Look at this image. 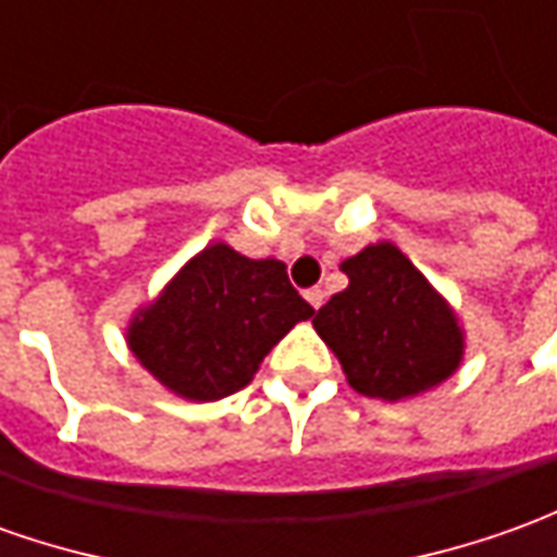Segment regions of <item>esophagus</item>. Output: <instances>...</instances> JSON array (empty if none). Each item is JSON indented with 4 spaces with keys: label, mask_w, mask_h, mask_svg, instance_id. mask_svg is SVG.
<instances>
[{
    "label": "esophagus",
    "mask_w": 557,
    "mask_h": 557,
    "mask_svg": "<svg viewBox=\"0 0 557 557\" xmlns=\"http://www.w3.org/2000/svg\"><path fill=\"white\" fill-rule=\"evenodd\" d=\"M305 298L310 301V308H323V301H326V293H323L320 286H313V289H308V293H305Z\"/></svg>",
    "instance_id": "1"
}]
</instances>
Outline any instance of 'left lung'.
<instances>
[{
  "label": "left lung",
  "instance_id": "1",
  "mask_svg": "<svg viewBox=\"0 0 557 557\" xmlns=\"http://www.w3.org/2000/svg\"><path fill=\"white\" fill-rule=\"evenodd\" d=\"M342 271L350 283L317 310L313 329L357 393L399 403L460 369L467 332L396 244H369L344 259Z\"/></svg>",
  "mask_w": 557,
  "mask_h": 557
}]
</instances>
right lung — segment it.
Segmentation results:
<instances>
[{
	"label": "right lung",
	"instance_id": "obj_1",
	"mask_svg": "<svg viewBox=\"0 0 557 557\" xmlns=\"http://www.w3.org/2000/svg\"><path fill=\"white\" fill-rule=\"evenodd\" d=\"M313 308L286 264L247 259L215 240L176 271L154 301L134 310L127 347L170 393L215 403L244 389L268 350Z\"/></svg>",
	"mask_w": 557,
	"mask_h": 557
}]
</instances>
